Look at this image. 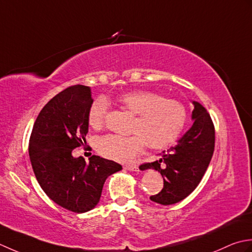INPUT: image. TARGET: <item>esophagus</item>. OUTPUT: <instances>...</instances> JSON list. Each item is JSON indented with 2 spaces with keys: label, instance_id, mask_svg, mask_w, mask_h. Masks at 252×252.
<instances>
[{
  "label": "esophagus",
  "instance_id": "1",
  "mask_svg": "<svg viewBox=\"0 0 252 252\" xmlns=\"http://www.w3.org/2000/svg\"><path fill=\"white\" fill-rule=\"evenodd\" d=\"M126 169H128V171H139V167H138L136 164H127V165L124 166Z\"/></svg>",
  "mask_w": 252,
  "mask_h": 252
}]
</instances>
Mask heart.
<instances>
[{"label": "heart", "instance_id": "1", "mask_svg": "<svg viewBox=\"0 0 252 252\" xmlns=\"http://www.w3.org/2000/svg\"><path fill=\"white\" fill-rule=\"evenodd\" d=\"M120 104L136 115L130 136L110 133L99 138L96 149L110 160L127 162L140 155L146 146L161 150L173 145L187 121V110L181 101L164 97L151 90H131L122 94ZM110 104L104 97L92 102L88 111L89 125L94 129L103 127Z\"/></svg>", "mask_w": 252, "mask_h": 252}]
</instances>
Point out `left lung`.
<instances>
[{
  "label": "left lung",
  "mask_w": 252,
  "mask_h": 252,
  "mask_svg": "<svg viewBox=\"0 0 252 252\" xmlns=\"http://www.w3.org/2000/svg\"><path fill=\"white\" fill-rule=\"evenodd\" d=\"M194 120L190 129L176 146L164 151L160 160L143 163L140 169L153 168L163 177L162 190L151 196L152 201L174 204L189 196L201 182L214 152L215 129L211 116L204 107L193 102Z\"/></svg>",
  "instance_id": "8db88e82"
}]
</instances>
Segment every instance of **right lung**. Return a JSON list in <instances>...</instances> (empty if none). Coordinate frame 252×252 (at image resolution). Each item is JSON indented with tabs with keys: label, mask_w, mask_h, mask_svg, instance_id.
I'll return each instance as SVG.
<instances>
[{
	"label": "right lung",
	"mask_w": 252,
	"mask_h": 252,
	"mask_svg": "<svg viewBox=\"0 0 252 252\" xmlns=\"http://www.w3.org/2000/svg\"><path fill=\"white\" fill-rule=\"evenodd\" d=\"M92 102L89 87H68L43 106L29 139L30 161L41 188L75 213L94 208L107 176L122 169L121 164L97 156L86 162L71 155L86 142Z\"/></svg>",
	"instance_id": "add662e5"
}]
</instances>
